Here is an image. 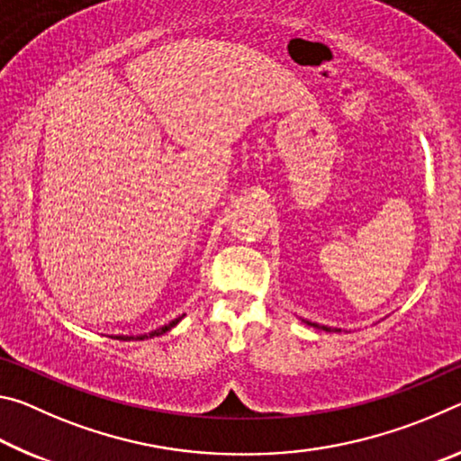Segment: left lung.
<instances>
[{
	"label": "left lung",
	"mask_w": 461,
	"mask_h": 461,
	"mask_svg": "<svg viewBox=\"0 0 461 461\" xmlns=\"http://www.w3.org/2000/svg\"><path fill=\"white\" fill-rule=\"evenodd\" d=\"M305 323H309V321H305ZM309 325L319 327V330H325V331H341V330H333V327H327V325H317V323H309Z\"/></svg>",
	"instance_id": "8db88e82"
}]
</instances>
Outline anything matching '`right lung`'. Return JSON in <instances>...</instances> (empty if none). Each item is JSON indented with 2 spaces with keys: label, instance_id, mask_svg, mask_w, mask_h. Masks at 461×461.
Listing matches in <instances>:
<instances>
[{
  "label": "right lung",
  "instance_id": "obj_1",
  "mask_svg": "<svg viewBox=\"0 0 461 461\" xmlns=\"http://www.w3.org/2000/svg\"><path fill=\"white\" fill-rule=\"evenodd\" d=\"M181 319H183V315L181 317H176L175 319V321H170L168 325H165V327H158V330H156V331H152V333H148V335H138V338L136 339H144V338H154V335H162V333H167L168 330H170V327H175L178 321H181ZM115 339H122V341H130V339H134V338H130V335H115Z\"/></svg>",
  "mask_w": 461,
  "mask_h": 461
}]
</instances>
